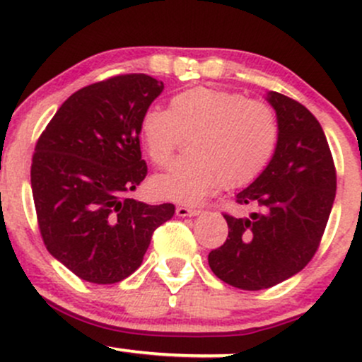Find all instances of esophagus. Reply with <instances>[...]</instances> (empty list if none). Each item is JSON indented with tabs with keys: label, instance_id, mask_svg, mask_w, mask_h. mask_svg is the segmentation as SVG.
<instances>
[{
	"label": "esophagus",
	"instance_id": "esophagus-1",
	"mask_svg": "<svg viewBox=\"0 0 362 362\" xmlns=\"http://www.w3.org/2000/svg\"><path fill=\"white\" fill-rule=\"evenodd\" d=\"M198 214H200V210L189 209V206H185V205L177 206V209H176L177 217H197Z\"/></svg>",
	"mask_w": 362,
	"mask_h": 362
}]
</instances>
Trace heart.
Instances as JSON below:
<instances>
[{
    "label": "heart",
    "mask_w": 362,
    "mask_h": 362,
    "mask_svg": "<svg viewBox=\"0 0 362 362\" xmlns=\"http://www.w3.org/2000/svg\"><path fill=\"white\" fill-rule=\"evenodd\" d=\"M189 135V156L157 174L152 188L165 200L197 205L221 182L238 188L259 176L277 147L279 128L265 104L209 87L177 93L168 109L150 107L141 116V145L160 168Z\"/></svg>",
    "instance_id": "b5f03b06"
}]
</instances>
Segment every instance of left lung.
Returning a JSON list of instances; mask_svg holds the SVG:
<instances>
[{
	"label": "left lung",
	"mask_w": 362,
	"mask_h": 362,
	"mask_svg": "<svg viewBox=\"0 0 362 362\" xmlns=\"http://www.w3.org/2000/svg\"><path fill=\"white\" fill-rule=\"evenodd\" d=\"M265 99L277 116V147L257 180L235 194V202L258 212L224 215L229 235L209 255L214 274L243 291L269 289L308 265L337 189L334 159L318 119L279 92H267Z\"/></svg>",
	"instance_id": "8db88e82"
}]
</instances>
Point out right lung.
I'll return each instance as SVG.
<instances>
[{"mask_svg":"<svg viewBox=\"0 0 362 362\" xmlns=\"http://www.w3.org/2000/svg\"><path fill=\"white\" fill-rule=\"evenodd\" d=\"M164 83L119 75L68 97L40 135L30 185L47 251L76 277L116 284L144 262L173 203L129 197L147 176L140 121Z\"/></svg>","mask_w":362,"mask_h":362,"instance_id":"add662e5","label":"right lung"}]
</instances>
